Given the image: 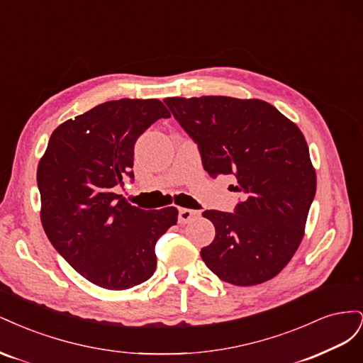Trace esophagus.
I'll return each mask as SVG.
<instances>
[{"label": "esophagus", "mask_w": 363, "mask_h": 363, "mask_svg": "<svg viewBox=\"0 0 363 363\" xmlns=\"http://www.w3.org/2000/svg\"><path fill=\"white\" fill-rule=\"evenodd\" d=\"M199 215H200V212L191 211V208H180V212H179V223H180V224H186V223L192 221V219H194L195 216H199Z\"/></svg>", "instance_id": "obj_1"}]
</instances>
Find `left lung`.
I'll return each instance as SVG.
<instances>
[{"instance_id": "left-lung-1", "label": "left lung", "mask_w": 363, "mask_h": 363, "mask_svg": "<svg viewBox=\"0 0 363 363\" xmlns=\"http://www.w3.org/2000/svg\"><path fill=\"white\" fill-rule=\"evenodd\" d=\"M164 103L199 144L208 175H235L244 194L235 213L203 212L216 232L201 248L207 268L236 286L276 277L301 244L316 192L301 130L256 98L171 96Z\"/></svg>"}]
</instances>
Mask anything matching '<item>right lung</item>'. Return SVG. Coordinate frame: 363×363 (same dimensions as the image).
<instances>
[{
	"label": "right lung",
	"instance_id": "obj_1",
	"mask_svg": "<svg viewBox=\"0 0 363 363\" xmlns=\"http://www.w3.org/2000/svg\"><path fill=\"white\" fill-rule=\"evenodd\" d=\"M171 113L162 101H107L65 121L38 164L42 227L62 257L96 286L123 291L156 271L155 247L179 211H144L115 194L133 179L135 142Z\"/></svg>",
	"mask_w": 363,
	"mask_h": 363
}]
</instances>
